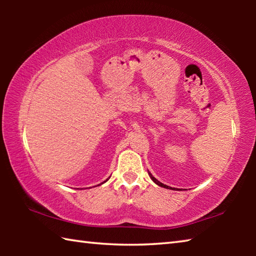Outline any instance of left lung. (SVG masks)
<instances>
[{"mask_svg":"<svg viewBox=\"0 0 256 256\" xmlns=\"http://www.w3.org/2000/svg\"><path fill=\"white\" fill-rule=\"evenodd\" d=\"M149 176H150V178H151V180H152L154 182V183H156V184H157V185H159V186H162V188H170V190H175V188H170V186H167V185H164L162 183H160V182H159L158 180H156V178H154V177L152 175H151V174H150V172H149Z\"/></svg>","mask_w":256,"mask_h":256,"instance_id":"8db88e82","label":"left lung"}]
</instances>
